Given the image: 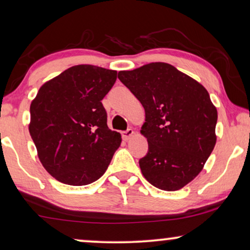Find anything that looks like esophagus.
<instances>
[{
    "label": "esophagus",
    "instance_id": "obj_1",
    "mask_svg": "<svg viewBox=\"0 0 250 250\" xmlns=\"http://www.w3.org/2000/svg\"><path fill=\"white\" fill-rule=\"evenodd\" d=\"M133 134H134L133 129L132 128H127V129H126V131L122 132V136H123V139H124V140H129L133 136Z\"/></svg>",
    "mask_w": 250,
    "mask_h": 250
}]
</instances>
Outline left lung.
<instances>
[{
	"instance_id": "obj_1",
	"label": "left lung",
	"mask_w": 250,
	"mask_h": 250,
	"mask_svg": "<svg viewBox=\"0 0 250 250\" xmlns=\"http://www.w3.org/2000/svg\"><path fill=\"white\" fill-rule=\"evenodd\" d=\"M118 79L146 110L141 133L149 150L139 164L151 185L178 190L191 182L214 149L218 122L208 92L167 63L118 72Z\"/></svg>"
}]
</instances>
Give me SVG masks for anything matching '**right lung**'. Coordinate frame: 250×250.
<instances>
[{
	"instance_id": "1",
	"label": "right lung",
	"mask_w": 250,
	"mask_h": 250,
	"mask_svg": "<svg viewBox=\"0 0 250 250\" xmlns=\"http://www.w3.org/2000/svg\"><path fill=\"white\" fill-rule=\"evenodd\" d=\"M116 79V71L77 65L46 82L32 100L29 132L42 165L59 182H96L121 146L101 103Z\"/></svg>"
}]
</instances>
